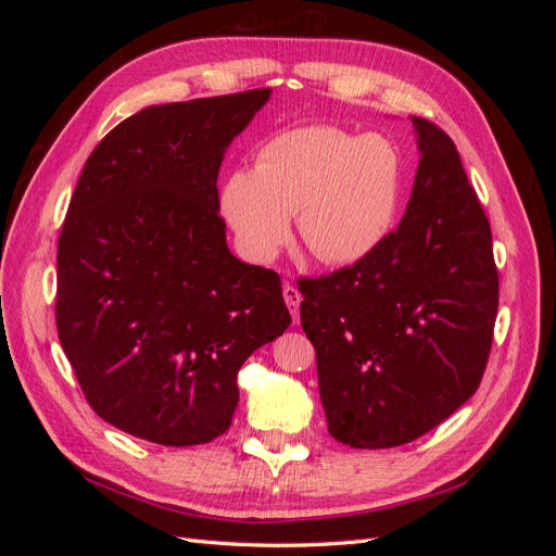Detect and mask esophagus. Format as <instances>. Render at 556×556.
<instances>
[{
  "label": "esophagus",
  "instance_id": "obj_1",
  "mask_svg": "<svg viewBox=\"0 0 556 556\" xmlns=\"http://www.w3.org/2000/svg\"><path fill=\"white\" fill-rule=\"evenodd\" d=\"M282 296H285V304H288V308H290V313H292V317H294V323H299V304H301L299 290L294 288V285L285 282V285H282Z\"/></svg>",
  "mask_w": 556,
  "mask_h": 556
}]
</instances>
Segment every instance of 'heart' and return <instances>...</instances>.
Wrapping results in <instances>:
<instances>
[{"label": "heart", "instance_id": "obj_1", "mask_svg": "<svg viewBox=\"0 0 556 556\" xmlns=\"http://www.w3.org/2000/svg\"><path fill=\"white\" fill-rule=\"evenodd\" d=\"M399 192L401 162L390 141L317 125L266 141L255 172L225 178L220 208L250 260H271L296 213L301 241L319 262L355 264L387 237Z\"/></svg>", "mask_w": 556, "mask_h": 556}]
</instances>
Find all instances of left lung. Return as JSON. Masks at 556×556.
Segmentation results:
<instances>
[{
	"instance_id": "obj_1",
	"label": "left lung",
	"mask_w": 556,
	"mask_h": 556,
	"mask_svg": "<svg viewBox=\"0 0 556 556\" xmlns=\"http://www.w3.org/2000/svg\"><path fill=\"white\" fill-rule=\"evenodd\" d=\"M410 121L419 164L399 227L352 266L299 280L327 429L359 450L410 443L473 396L498 311L492 229L457 146Z\"/></svg>"
}]
</instances>
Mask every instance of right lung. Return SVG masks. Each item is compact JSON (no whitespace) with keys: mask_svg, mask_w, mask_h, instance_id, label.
<instances>
[{"mask_svg":"<svg viewBox=\"0 0 556 556\" xmlns=\"http://www.w3.org/2000/svg\"><path fill=\"white\" fill-rule=\"evenodd\" d=\"M271 90L148 106L92 150L58 243V336L109 425L185 447L231 425L243 362L290 327L280 276L227 248L217 174Z\"/></svg>","mask_w":556,"mask_h":556,"instance_id":"add662e5","label":"right lung"}]
</instances>
